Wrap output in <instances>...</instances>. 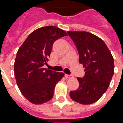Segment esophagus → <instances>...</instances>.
<instances>
[{"instance_id": "34e87169", "label": "esophagus", "mask_w": 123, "mask_h": 123, "mask_svg": "<svg viewBox=\"0 0 123 123\" xmlns=\"http://www.w3.org/2000/svg\"><path fill=\"white\" fill-rule=\"evenodd\" d=\"M64 76L67 78H73V76L71 74H65V75H64Z\"/></svg>"}]
</instances>
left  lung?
Masks as SVG:
<instances>
[{
  "label": "left lung",
  "mask_w": 123,
  "mask_h": 123,
  "mask_svg": "<svg viewBox=\"0 0 123 123\" xmlns=\"http://www.w3.org/2000/svg\"><path fill=\"white\" fill-rule=\"evenodd\" d=\"M79 53V62L85 68V75L77 78L79 88L70 96L81 104H92L107 90L114 74V60L101 39L87 31H68Z\"/></svg>",
  "instance_id": "8db88e82"
}]
</instances>
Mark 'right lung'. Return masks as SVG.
Here are the masks:
<instances>
[{"label":"right lung","instance_id":"obj_1","mask_svg":"<svg viewBox=\"0 0 123 123\" xmlns=\"http://www.w3.org/2000/svg\"><path fill=\"white\" fill-rule=\"evenodd\" d=\"M64 30L49 25L39 28L28 35L16 54L14 74L23 95L33 104H42L52 99L56 84L63 72L44 68L54 42L67 36Z\"/></svg>","mask_w":123,"mask_h":123}]
</instances>
